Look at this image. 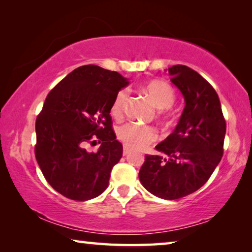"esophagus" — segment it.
<instances>
[{"label":"esophagus","instance_id":"1","mask_svg":"<svg viewBox=\"0 0 252 252\" xmlns=\"http://www.w3.org/2000/svg\"><path fill=\"white\" fill-rule=\"evenodd\" d=\"M129 152H130V149H129V148H126V146L123 147V156H126V155H129Z\"/></svg>","mask_w":252,"mask_h":252}]
</instances>
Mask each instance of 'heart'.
I'll use <instances>...</instances> for the list:
<instances>
[{"mask_svg":"<svg viewBox=\"0 0 252 252\" xmlns=\"http://www.w3.org/2000/svg\"><path fill=\"white\" fill-rule=\"evenodd\" d=\"M144 91L160 109L167 111L176 102V91L171 84L162 80H153L144 87ZM129 91L127 89H121L114 95L111 103L110 112L114 119H122L126 112V106ZM118 139L130 149H143L149 144L155 142L158 138V131L155 126L138 125L129 122L118 129Z\"/></svg>","mask_w":252,"mask_h":252,"instance_id":"b5f03b06","label":"heart"}]
</instances>
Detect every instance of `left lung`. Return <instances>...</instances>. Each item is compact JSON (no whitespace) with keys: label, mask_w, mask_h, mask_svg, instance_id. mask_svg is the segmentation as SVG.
Wrapping results in <instances>:
<instances>
[{"label":"left lung","mask_w":252,"mask_h":252,"mask_svg":"<svg viewBox=\"0 0 252 252\" xmlns=\"http://www.w3.org/2000/svg\"><path fill=\"white\" fill-rule=\"evenodd\" d=\"M172 83L185 96L186 106L176 129L146 156L139 172L142 186L157 197L176 200L200 189L223 155L225 120L219 96L198 72L186 65L169 67Z\"/></svg>","instance_id":"obj_1"}]
</instances>
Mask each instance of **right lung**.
<instances>
[{
  "mask_svg": "<svg viewBox=\"0 0 252 252\" xmlns=\"http://www.w3.org/2000/svg\"><path fill=\"white\" fill-rule=\"evenodd\" d=\"M127 84L116 71L88 64L72 71L46 96L35 121L34 152L46 181L59 193L85 201L108 188L123 151L110 108ZM96 141L101 143L97 153L85 150V144Z\"/></svg>",
  "mask_w": 252,
  "mask_h": 252,
  "instance_id": "1",
  "label": "right lung"
}]
</instances>
